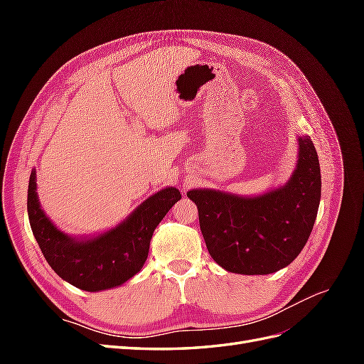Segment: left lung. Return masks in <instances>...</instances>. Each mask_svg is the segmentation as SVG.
I'll return each instance as SVG.
<instances>
[{
    "mask_svg": "<svg viewBox=\"0 0 364 364\" xmlns=\"http://www.w3.org/2000/svg\"><path fill=\"white\" fill-rule=\"evenodd\" d=\"M299 155L287 183L255 197L191 190L209 255L228 272L269 274L299 255L321 203V165L310 136L297 138Z\"/></svg>",
    "mask_w": 364,
    "mask_h": 364,
    "instance_id": "left-lung-1",
    "label": "left lung"
}]
</instances>
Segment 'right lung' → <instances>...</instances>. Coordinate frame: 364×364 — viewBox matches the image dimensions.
Segmentation results:
<instances>
[{
  "instance_id": "add662e5",
  "label": "right lung",
  "mask_w": 364,
  "mask_h": 364,
  "mask_svg": "<svg viewBox=\"0 0 364 364\" xmlns=\"http://www.w3.org/2000/svg\"><path fill=\"white\" fill-rule=\"evenodd\" d=\"M182 199L174 186L142 202L124 222L91 238L63 234L42 211L36 193V171L28 181L27 211L30 226L51 269L74 287L102 291L118 287L142 269L150 240L171 206Z\"/></svg>"
}]
</instances>
